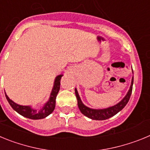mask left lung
I'll return each instance as SVG.
<instances>
[{"label": "left lung", "mask_w": 150, "mask_h": 150, "mask_svg": "<svg viewBox=\"0 0 150 150\" xmlns=\"http://www.w3.org/2000/svg\"><path fill=\"white\" fill-rule=\"evenodd\" d=\"M133 83L134 76H132V83H131L129 90L127 92L126 95L118 104H115V105L112 106V107L104 108V109H92V108H90V107L85 105L81 100V98H80L79 94H78L77 89L75 88V94H76V98H77V104L79 110L84 116H87L88 118L93 120H105L112 117V116H115L116 113L121 111L125 107V105L128 104L130 97H131V95H132Z\"/></svg>", "instance_id": "8db88e82"}]
</instances>
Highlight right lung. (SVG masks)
<instances>
[{"label": "right lung", "instance_id": "add662e5", "mask_svg": "<svg viewBox=\"0 0 150 150\" xmlns=\"http://www.w3.org/2000/svg\"><path fill=\"white\" fill-rule=\"evenodd\" d=\"M62 76H63V74H60V75H58L55 77L50 98H49L48 101L46 102V104L43 107H40V109H35V108H33L30 106L20 105V104H16L14 101H13L11 99L9 98V97L5 93L6 100H8L12 108L15 111H16L18 114L22 115L24 117L28 118L30 120L44 119L46 116H48L49 115L51 114L52 112H53L54 109H55V98H56L57 95H58L59 89H60V82Z\"/></svg>", "mask_w": 150, "mask_h": 150}]
</instances>
